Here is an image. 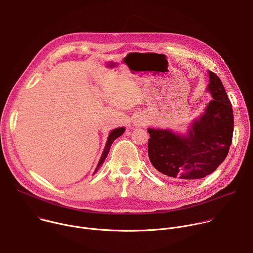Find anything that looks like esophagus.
Masks as SVG:
<instances>
[{
    "label": "esophagus",
    "mask_w": 253,
    "mask_h": 253,
    "mask_svg": "<svg viewBox=\"0 0 253 253\" xmlns=\"http://www.w3.org/2000/svg\"><path fill=\"white\" fill-rule=\"evenodd\" d=\"M142 124H143V123H142L141 121H137V122H135V125H138V126H139V125H142Z\"/></svg>",
    "instance_id": "obj_1"
}]
</instances>
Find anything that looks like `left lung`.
<instances>
[{"label":"left lung","instance_id":"obj_1","mask_svg":"<svg viewBox=\"0 0 253 253\" xmlns=\"http://www.w3.org/2000/svg\"><path fill=\"white\" fill-rule=\"evenodd\" d=\"M213 100L188 136L170 130L148 129L149 159L155 169L180 182H191L215 171L226 158L232 142L233 113L231 103L219 77L209 71Z\"/></svg>","mask_w":253,"mask_h":253}]
</instances>
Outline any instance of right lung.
I'll return each instance as SVG.
<instances>
[{"instance_id":"right-lung-1","label":"right lung","mask_w":253,"mask_h":253,"mask_svg":"<svg viewBox=\"0 0 253 253\" xmlns=\"http://www.w3.org/2000/svg\"><path fill=\"white\" fill-rule=\"evenodd\" d=\"M124 131H125V128H123V127L117 128V129H114L113 131H111V133H110L109 136H108L106 146H105L104 151H103V153H102V155H101V158H100V160H99V163H98V165H97V168H96V170H95L94 174L97 172V170L101 167V165L103 164L104 160L106 159V157H107V155H108V153H109V150H110V146L112 145V143L114 142V140H115L116 138L120 137V136L124 133Z\"/></svg>"}]
</instances>
